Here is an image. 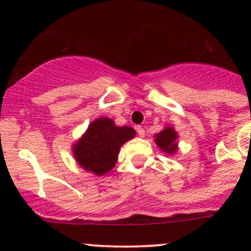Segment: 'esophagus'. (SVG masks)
<instances>
[{"label":"esophagus","mask_w":251,"mask_h":251,"mask_svg":"<svg viewBox=\"0 0 251 251\" xmlns=\"http://www.w3.org/2000/svg\"><path fill=\"white\" fill-rule=\"evenodd\" d=\"M136 130H137V133L140 137H144V135H146V131H144V128L142 127V126H137V128H136Z\"/></svg>","instance_id":"esophagus-1"}]
</instances>
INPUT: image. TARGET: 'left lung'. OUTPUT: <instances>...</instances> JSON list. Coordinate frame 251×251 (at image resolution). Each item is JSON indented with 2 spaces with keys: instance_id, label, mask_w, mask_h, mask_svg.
<instances>
[{
  "instance_id": "obj_1",
  "label": "left lung",
  "mask_w": 251,
  "mask_h": 251,
  "mask_svg": "<svg viewBox=\"0 0 251 251\" xmlns=\"http://www.w3.org/2000/svg\"><path fill=\"white\" fill-rule=\"evenodd\" d=\"M178 135L173 126L166 125L163 130L154 136V142L160 148L161 151L173 156L178 151Z\"/></svg>"
}]
</instances>
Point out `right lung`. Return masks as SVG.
<instances>
[{
  "label": "right lung",
  "mask_w": 251,
  "mask_h": 251,
  "mask_svg": "<svg viewBox=\"0 0 251 251\" xmlns=\"http://www.w3.org/2000/svg\"><path fill=\"white\" fill-rule=\"evenodd\" d=\"M135 136L130 126H116L107 116L97 118L73 144V155L81 169L103 176L115 166L121 146Z\"/></svg>",
  "instance_id": "add662e5"
}]
</instances>
